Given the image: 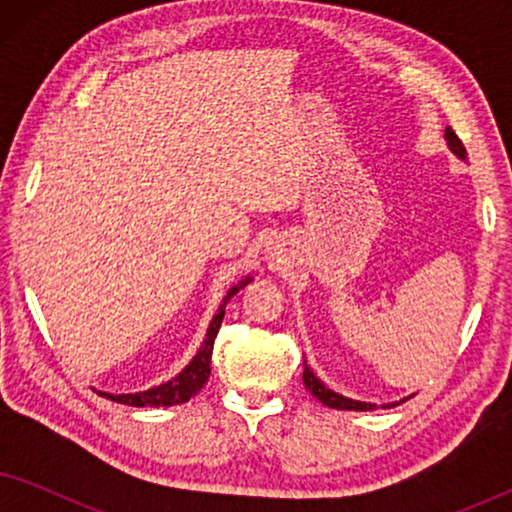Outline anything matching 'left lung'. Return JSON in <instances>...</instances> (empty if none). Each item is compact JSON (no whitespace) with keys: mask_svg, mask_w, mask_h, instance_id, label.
<instances>
[{"mask_svg":"<svg viewBox=\"0 0 512 512\" xmlns=\"http://www.w3.org/2000/svg\"><path fill=\"white\" fill-rule=\"evenodd\" d=\"M445 142H447V146H450V151L454 153V156H457L459 160H464L466 163V149H464V144H461V139L454 135V130L452 128H445ZM303 366H305V370H303V384H305V389L310 391V394L317 398L319 403H324L326 408H335V410H359V412H368V410H375L377 405L375 403H366V401H356V398H347V396H342V394H338V391H333V389H328L324 382L319 380L317 375H314V370L307 366V361L303 359ZM415 394H410V396H405V398H401V401H394V403H382V408H394V405H398V403H405L408 401V398H412Z\"/></svg>","mask_w":512,"mask_h":512,"instance_id":"8db88e82","label":"left lung"}]
</instances>
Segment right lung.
<instances>
[{
  "label": "right lung",
  "mask_w": 512,
  "mask_h": 512,
  "mask_svg": "<svg viewBox=\"0 0 512 512\" xmlns=\"http://www.w3.org/2000/svg\"><path fill=\"white\" fill-rule=\"evenodd\" d=\"M251 275L242 277L240 282L235 286H230L226 296H223L219 310H216L214 319L209 321V328H207V335L205 340H202V345L198 352L191 361L186 363V368L181 370L172 377V380H167L163 384H156V387L146 389V391H135V394H109V391H100L104 398H111V401L116 403H123V405H132V408H170V405H181L186 401H191V398L198 394V391L205 387L207 380H209V373H212V349H214V340H216V333H219L221 328V321H223V314H226V305L228 300L235 296L237 291L244 289L251 282Z\"/></svg>",
  "instance_id": "1"
}]
</instances>
